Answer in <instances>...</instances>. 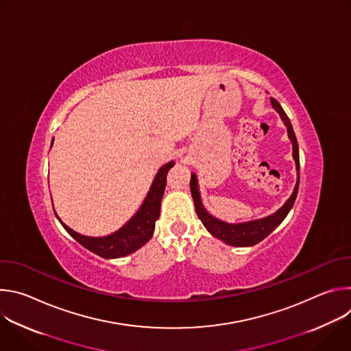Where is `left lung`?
<instances>
[{"instance_id":"8db88e82","label":"left lung","mask_w":351,"mask_h":351,"mask_svg":"<svg viewBox=\"0 0 351 351\" xmlns=\"http://www.w3.org/2000/svg\"><path fill=\"white\" fill-rule=\"evenodd\" d=\"M272 107L279 112L282 121L285 122V125L287 126V133H289V138L291 140L293 144V158L295 161V168H297V183L294 187L293 194L290 195V198L285 203V206L278 210L275 214L264 218V219H258V221H252V222H245V223H239V225H232V223H226L223 221H219L217 218H214L213 215H210L204 206L202 204V198H199V193L197 190V179L195 175H191L190 179V190H191V195H193V202H194V207H195V213L197 217L199 218V221L203 222V225L207 228V230L221 239L222 241H225L229 245H236V247H248V245H254L257 243H260L261 240H264L289 214V211L291 210L295 197H297V191H298V183H300V157H298V144H297V138L294 134V130L291 128V123L286 115V112L283 111V108L280 107V104L276 101L275 98H271Z\"/></svg>"}]
</instances>
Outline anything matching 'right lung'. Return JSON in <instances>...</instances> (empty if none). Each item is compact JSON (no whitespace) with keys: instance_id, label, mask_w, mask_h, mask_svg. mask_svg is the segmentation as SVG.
<instances>
[{"instance_id":"add662e5","label":"right lung","mask_w":351,"mask_h":351,"mask_svg":"<svg viewBox=\"0 0 351 351\" xmlns=\"http://www.w3.org/2000/svg\"><path fill=\"white\" fill-rule=\"evenodd\" d=\"M172 167L173 162H169L158 171L138 213L118 232L107 237H87L76 233L61 221L60 222L76 241L99 257L119 258L132 254L152 239L154 233L156 221L161 211V199L167 186V175Z\"/></svg>"}]
</instances>
